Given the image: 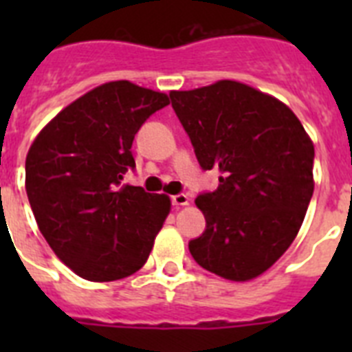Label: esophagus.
<instances>
[{"label": "esophagus", "mask_w": 352, "mask_h": 352, "mask_svg": "<svg viewBox=\"0 0 352 352\" xmlns=\"http://www.w3.org/2000/svg\"><path fill=\"white\" fill-rule=\"evenodd\" d=\"M170 203L174 204V206H186L188 204V195L185 194H176L170 197Z\"/></svg>", "instance_id": "esophagus-1"}]
</instances>
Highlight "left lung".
I'll return each mask as SVG.
<instances>
[{
  "label": "left lung",
  "mask_w": 352,
  "mask_h": 352,
  "mask_svg": "<svg viewBox=\"0 0 352 352\" xmlns=\"http://www.w3.org/2000/svg\"><path fill=\"white\" fill-rule=\"evenodd\" d=\"M203 170L219 186L195 199L206 229L188 241L199 266L229 280L256 278L294 241L314 194V144L294 113L236 80L170 91Z\"/></svg>",
  "instance_id": "1"
}]
</instances>
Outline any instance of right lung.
Segmentation results:
<instances>
[{"label":"right lung","mask_w":352,"mask_h":352,"mask_svg":"<svg viewBox=\"0 0 352 352\" xmlns=\"http://www.w3.org/2000/svg\"><path fill=\"white\" fill-rule=\"evenodd\" d=\"M169 96L129 80L102 84L63 109L31 144L26 194L40 232L72 272L120 280L144 266L170 201L123 185L132 142Z\"/></svg>","instance_id":"right-lung-1"}]
</instances>
